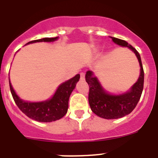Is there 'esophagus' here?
<instances>
[{"label":"esophagus","mask_w":158,"mask_h":158,"mask_svg":"<svg viewBox=\"0 0 158 158\" xmlns=\"http://www.w3.org/2000/svg\"><path fill=\"white\" fill-rule=\"evenodd\" d=\"M80 76H81V80H84V79H85V73L84 72L81 73Z\"/></svg>","instance_id":"obj_1"}]
</instances>
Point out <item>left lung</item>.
<instances>
[{
    "instance_id": "left-lung-1",
    "label": "left lung",
    "mask_w": 158,
    "mask_h": 158,
    "mask_svg": "<svg viewBox=\"0 0 158 158\" xmlns=\"http://www.w3.org/2000/svg\"><path fill=\"white\" fill-rule=\"evenodd\" d=\"M113 42L122 47H127L136 54L141 67L139 80L131 91L118 96L110 95L104 91L92 71H87L85 81L89 86V103L92 111L96 115L107 119L122 118L135 109L142 96L144 85V70L139 53L125 40L111 37Z\"/></svg>"
}]
</instances>
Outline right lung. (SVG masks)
<instances>
[{"instance_id": "1", "label": "right lung", "mask_w": 158, "mask_h": 158, "mask_svg": "<svg viewBox=\"0 0 158 158\" xmlns=\"http://www.w3.org/2000/svg\"><path fill=\"white\" fill-rule=\"evenodd\" d=\"M58 37L44 38L41 40H32L28 43L36 42H53ZM80 79V74L76 75L70 80L62 83L57 89L56 93L51 100L39 103H29L19 99L9 81V87L13 100L19 110L29 118L39 122L48 123L62 118L66 114L69 107V99L71 93L75 89L77 82Z\"/></svg>"}]
</instances>
